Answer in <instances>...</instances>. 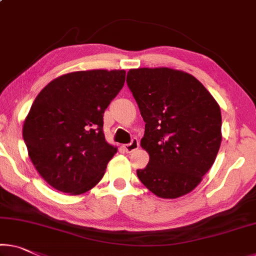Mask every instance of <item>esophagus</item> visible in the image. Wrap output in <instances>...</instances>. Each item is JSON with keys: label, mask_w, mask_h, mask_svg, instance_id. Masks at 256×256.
Wrapping results in <instances>:
<instances>
[{"label": "esophagus", "mask_w": 256, "mask_h": 256, "mask_svg": "<svg viewBox=\"0 0 256 256\" xmlns=\"http://www.w3.org/2000/svg\"><path fill=\"white\" fill-rule=\"evenodd\" d=\"M138 146H140L138 140L132 138L130 143L124 145V151L127 152V153H132V152H134L135 150H137V148H138Z\"/></svg>", "instance_id": "1"}]
</instances>
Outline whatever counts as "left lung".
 <instances>
[{
    "label": "left lung",
    "mask_w": 256,
    "mask_h": 256,
    "mask_svg": "<svg viewBox=\"0 0 256 256\" xmlns=\"http://www.w3.org/2000/svg\"><path fill=\"white\" fill-rule=\"evenodd\" d=\"M128 88L145 122L150 156L137 176L160 198L191 192L213 166L222 140L221 110L202 82L167 68L130 70Z\"/></svg>",
    "instance_id": "obj_1"
}]
</instances>
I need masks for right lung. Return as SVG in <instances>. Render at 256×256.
Wrapping results in <instances>:
<instances>
[{"instance_id": "right-lung-1", "label": "right lung", "mask_w": 256, "mask_h": 256, "mask_svg": "<svg viewBox=\"0 0 256 256\" xmlns=\"http://www.w3.org/2000/svg\"><path fill=\"white\" fill-rule=\"evenodd\" d=\"M124 78V70L73 72L35 98L22 137L34 167L56 190L84 194L104 176L118 148L105 140L103 116Z\"/></svg>"}]
</instances>
